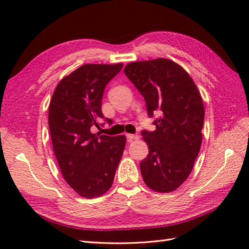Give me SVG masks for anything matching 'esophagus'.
I'll return each mask as SVG.
<instances>
[{"label":"esophagus","instance_id":"34e87169","mask_svg":"<svg viewBox=\"0 0 249 249\" xmlns=\"http://www.w3.org/2000/svg\"><path fill=\"white\" fill-rule=\"evenodd\" d=\"M126 137H127V140H128L129 142L134 141V140H137V139H139V136H138V135H131V134H127V135H126Z\"/></svg>","mask_w":249,"mask_h":249}]
</instances>
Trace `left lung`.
Listing matches in <instances>:
<instances>
[{"mask_svg":"<svg viewBox=\"0 0 249 249\" xmlns=\"http://www.w3.org/2000/svg\"><path fill=\"white\" fill-rule=\"evenodd\" d=\"M124 72L144 97L147 115L160 113L154 131H141L149 146L140 162L142 178L155 192H173L192 172L202 142L200 92L188 72L168 59L129 63Z\"/></svg>","mask_w":249,"mask_h":249,"instance_id":"1","label":"left lung"}]
</instances>
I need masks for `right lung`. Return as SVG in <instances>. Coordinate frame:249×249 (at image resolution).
I'll list each match as a JSON object with an SVG mask.
<instances>
[{"instance_id": "right-lung-1", "label": "right lung", "mask_w": 249, "mask_h": 249, "mask_svg": "<svg viewBox=\"0 0 249 249\" xmlns=\"http://www.w3.org/2000/svg\"><path fill=\"white\" fill-rule=\"evenodd\" d=\"M123 64H86L57 84L49 105L52 146L63 178L84 198L100 197L110 189L123 155L125 136L93 134L91 127L105 119L104 89Z\"/></svg>"}]
</instances>
